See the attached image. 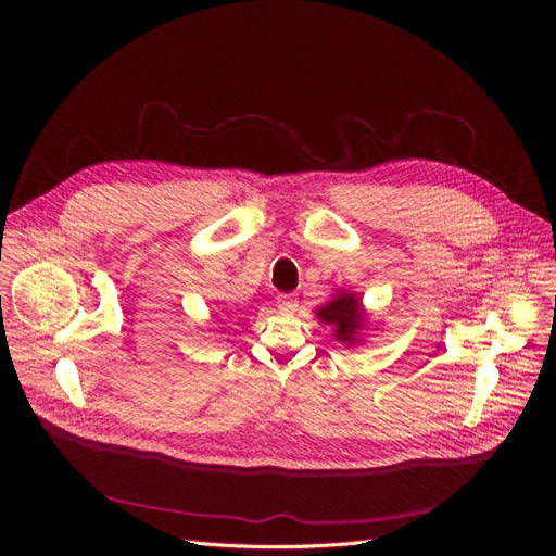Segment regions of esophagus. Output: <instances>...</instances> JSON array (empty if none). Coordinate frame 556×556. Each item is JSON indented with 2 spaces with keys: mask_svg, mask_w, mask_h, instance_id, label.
<instances>
[{
  "mask_svg": "<svg viewBox=\"0 0 556 556\" xmlns=\"http://www.w3.org/2000/svg\"><path fill=\"white\" fill-rule=\"evenodd\" d=\"M298 295H293V293H281L279 298H277V308L281 311V313H295L298 311Z\"/></svg>",
  "mask_w": 556,
  "mask_h": 556,
  "instance_id": "34e87169",
  "label": "esophagus"
}]
</instances>
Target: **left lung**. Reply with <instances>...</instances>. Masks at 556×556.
<instances>
[{"label": "left lung", "instance_id": "obj_1", "mask_svg": "<svg viewBox=\"0 0 556 556\" xmlns=\"http://www.w3.org/2000/svg\"><path fill=\"white\" fill-rule=\"evenodd\" d=\"M319 323L333 329V338L346 346H361L365 336L363 329L369 325V315L365 313L363 300L354 290H336V295L315 308Z\"/></svg>", "mask_w": 556, "mask_h": 556}]
</instances>
